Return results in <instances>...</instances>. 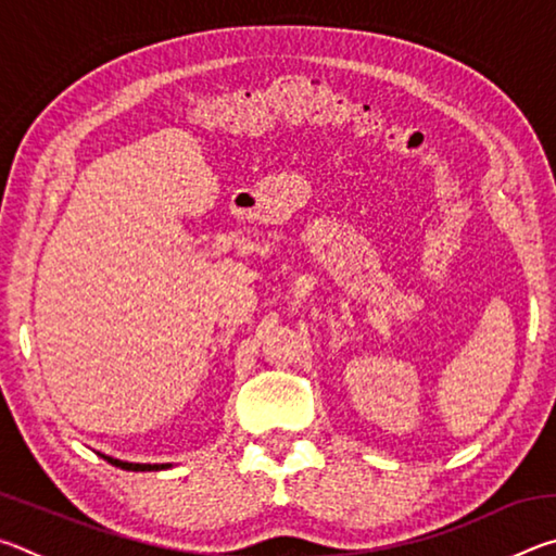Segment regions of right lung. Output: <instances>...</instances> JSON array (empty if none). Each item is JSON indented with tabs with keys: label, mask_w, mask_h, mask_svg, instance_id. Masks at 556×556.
Wrapping results in <instances>:
<instances>
[{
	"label": "right lung",
	"mask_w": 556,
	"mask_h": 556,
	"mask_svg": "<svg viewBox=\"0 0 556 556\" xmlns=\"http://www.w3.org/2000/svg\"><path fill=\"white\" fill-rule=\"evenodd\" d=\"M108 464L117 466V468H125V470H162V468H168V464H127V460H119V458H110L105 456Z\"/></svg>",
	"instance_id": "1"
}]
</instances>
